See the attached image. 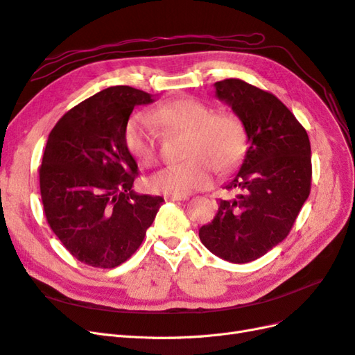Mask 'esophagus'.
<instances>
[{"label": "esophagus", "instance_id": "1", "mask_svg": "<svg viewBox=\"0 0 355 355\" xmlns=\"http://www.w3.org/2000/svg\"><path fill=\"white\" fill-rule=\"evenodd\" d=\"M187 199H189L187 194H171V196H165V200H173V202H181Z\"/></svg>", "mask_w": 355, "mask_h": 355}]
</instances>
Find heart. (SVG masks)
I'll use <instances>...</instances> for the list:
<instances>
[{"label":"heart","instance_id":"heart-1","mask_svg":"<svg viewBox=\"0 0 355 355\" xmlns=\"http://www.w3.org/2000/svg\"><path fill=\"white\" fill-rule=\"evenodd\" d=\"M186 132L184 162L171 165L148 180L156 193L189 194L211 186L215 171H228L242 157L246 144L243 122L232 112H211L198 98L177 97L148 112L132 116L123 128V143L141 166L157 161L156 130Z\"/></svg>","mask_w":355,"mask_h":355}]
</instances>
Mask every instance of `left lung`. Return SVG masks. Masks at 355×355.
<instances>
[{
  "instance_id": "1",
  "label": "left lung",
  "mask_w": 355,
  "mask_h": 355,
  "mask_svg": "<svg viewBox=\"0 0 355 355\" xmlns=\"http://www.w3.org/2000/svg\"><path fill=\"white\" fill-rule=\"evenodd\" d=\"M215 93L243 122L248 150L199 237L211 252L234 264L266 255L289 234L311 189V146L293 113L268 91L242 79L215 83Z\"/></svg>"
}]
</instances>
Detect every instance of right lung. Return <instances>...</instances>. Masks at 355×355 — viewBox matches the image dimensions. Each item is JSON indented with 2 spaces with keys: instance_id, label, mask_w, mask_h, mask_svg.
I'll list each match as a JSON object with an SVG mask.
<instances>
[{
  "instance_id": "1",
  "label": "right lung",
  "mask_w": 355,
  "mask_h": 355,
  "mask_svg": "<svg viewBox=\"0 0 355 355\" xmlns=\"http://www.w3.org/2000/svg\"><path fill=\"white\" fill-rule=\"evenodd\" d=\"M152 101L141 89L109 87L64 113L49 135L40 168L45 218L89 267L127 261L164 202L132 190L139 166L123 143L134 107Z\"/></svg>"
}]
</instances>
